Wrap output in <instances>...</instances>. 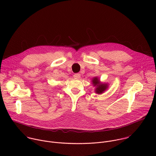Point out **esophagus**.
<instances>
[{"instance_id": "esophagus-1", "label": "esophagus", "mask_w": 156, "mask_h": 156, "mask_svg": "<svg viewBox=\"0 0 156 156\" xmlns=\"http://www.w3.org/2000/svg\"><path fill=\"white\" fill-rule=\"evenodd\" d=\"M73 77L75 78H80V74H79V73H75V74H74Z\"/></svg>"}]
</instances>
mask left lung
Listing matches in <instances>:
<instances>
[{"label": "left lung", "mask_w": 156, "mask_h": 156, "mask_svg": "<svg viewBox=\"0 0 156 156\" xmlns=\"http://www.w3.org/2000/svg\"><path fill=\"white\" fill-rule=\"evenodd\" d=\"M93 84L94 86H96V93L98 94H101L102 93L107 87V84H102L99 82V80L97 77H95L93 80Z\"/></svg>", "instance_id": "8db88e82"}]
</instances>
